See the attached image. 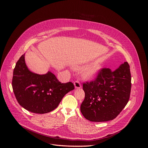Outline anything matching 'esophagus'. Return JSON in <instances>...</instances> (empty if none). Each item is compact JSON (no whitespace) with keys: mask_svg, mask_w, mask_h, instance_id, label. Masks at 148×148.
<instances>
[{"mask_svg":"<svg viewBox=\"0 0 148 148\" xmlns=\"http://www.w3.org/2000/svg\"><path fill=\"white\" fill-rule=\"evenodd\" d=\"M74 86L76 88H80L81 87V84L79 83V82L78 81H75L74 83Z\"/></svg>","mask_w":148,"mask_h":148,"instance_id":"esophagus-1","label":"esophagus"}]
</instances>
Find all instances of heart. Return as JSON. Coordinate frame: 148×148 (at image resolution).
<instances>
[{
	"mask_svg": "<svg viewBox=\"0 0 148 148\" xmlns=\"http://www.w3.org/2000/svg\"><path fill=\"white\" fill-rule=\"evenodd\" d=\"M100 67L97 65H92L88 67L84 72V75L87 78L94 79L95 78L99 71Z\"/></svg>",
	"mask_w": 148,
	"mask_h": 148,
	"instance_id": "obj_1",
	"label": "heart"
}]
</instances>
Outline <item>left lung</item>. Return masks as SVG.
Segmentation results:
<instances>
[{"label":"left lung","instance_id":"8db88e82","mask_svg":"<svg viewBox=\"0 0 148 148\" xmlns=\"http://www.w3.org/2000/svg\"><path fill=\"white\" fill-rule=\"evenodd\" d=\"M85 98L80 110L88 121L105 122L115 119L127 104L131 90L128 62L114 71L103 68L94 80L83 83Z\"/></svg>","mask_w":148,"mask_h":148}]
</instances>
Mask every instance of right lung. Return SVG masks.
I'll list each match as a JSON object with an SVG mask.
<instances>
[{
	"mask_svg": "<svg viewBox=\"0 0 148 148\" xmlns=\"http://www.w3.org/2000/svg\"><path fill=\"white\" fill-rule=\"evenodd\" d=\"M12 88L21 106L32 112L43 114L55 110L74 86L71 82H60L50 71L43 75L32 73L26 66L23 54L14 69Z\"/></svg>",
	"mask_w": 148,
	"mask_h": 148,
	"instance_id": "obj_1",
	"label": "right lung"
}]
</instances>
